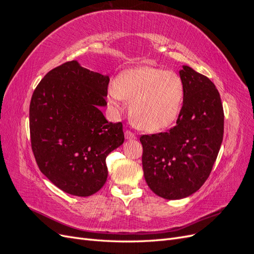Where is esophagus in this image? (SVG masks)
I'll use <instances>...</instances> for the list:
<instances>
[{
  "label": "esophagus",
  "mask_w": 254,
  "mask_h": 254,
  "mask_svg": "<svg viewBox=\"0 0 254 254\" xmlns=\"http://www.w3.org/2000/svg\"><path fill=\"white\" fill-rule=\"evenodd\" d=\"M135 134L133 132L130 131V130H126L125 131V139L127 140H134L135 139Z\"/></svg>",
  "instance_id": "obj_1"
}]
</instances>
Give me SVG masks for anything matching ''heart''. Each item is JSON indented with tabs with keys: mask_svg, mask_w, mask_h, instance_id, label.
I'll use <instances>...</instances> for the list:
<instances>
[{
	"mask_svg": "<svg viewBox=\"0 0 254 254\" xmlns=\"http://www.w3.org/2000/svg\"><path fill=\"white\" fill-rule=\"evenodd\" d=\"M109 95L117 109L123 99L130 101L129 111L135 124L146 131H158L178 118L184 86L174 71L143 65L122 72L110 87Z\"/></svg>",
	"mask_w": 254,
	"mask_h": 254,
	"instance_id": "heart-1",
	"label": "heart"
}]
</instances>
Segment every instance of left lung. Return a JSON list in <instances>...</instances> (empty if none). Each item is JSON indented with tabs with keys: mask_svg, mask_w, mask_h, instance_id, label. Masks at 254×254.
<instances>
[{
	"mask_svg": "<svg viewBox=\"0 0 254 254\" xmlns=\"http://www.w3.org/2000/svg\"><path fill=\"white\" fill-rule=\"evenodd\" d=\"M179 73L184 97L176 126L140 137L145 180L153 193L170 200L202 187L224 136V108L215 84L188 65Z\"/></svg>",
	"mask_w": 254,
	"mask_h": 254,
	"instance_id": "left-lung-1",
	"label": "left lung"
}]
</instances>
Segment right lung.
I'll use <instances>...</instances> for the list:
<instances>
[{
  "label": "right lung",
  "instance_id": "1",
  "mask_svg": "<svg viewBox=\"0 0 254 254\" xmlns=\"http://www.w3.org/2000/svg\"><path fill=\"white\" fill-rule=\"evenodd\" d=\"M109 76L76 60L53 68L29 105L32 149L41 173L67 194L93 195L108 177L106 158L124 143L122 123L106 120Z\"/></svg>",
  "mask_w": 254,
  "mask_h": 254
}]
</instances>
